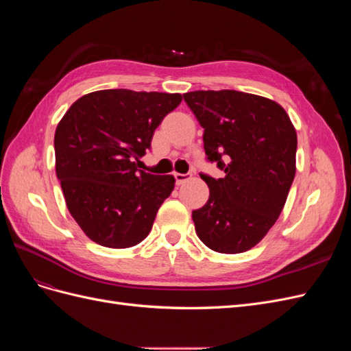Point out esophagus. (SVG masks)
I'll return each instance as SVG.
<instances>
[{"label":"esophagus","instance_id":"esophagus-1","mask_svg":"<svg viewBox=\"0 0 351 351\" xmlns=\"http://www.w3.org/2000/svg\"><path fill=\"white\" fill-rule=\"evenodd\" d=\"M174 178H176V184L177 186L183 184V183L187 182V180H190V177L187 174H180V173H174Z\"/></svg>","mask_w":351,"mask_h":351}]
</instances>
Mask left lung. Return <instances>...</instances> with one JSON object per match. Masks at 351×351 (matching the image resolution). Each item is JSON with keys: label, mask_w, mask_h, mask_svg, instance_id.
Wrapping results in <instances>:
<instances>
[{"label": "left lung", "mask_w": 351, "mask_h": 351, "mask_svg": "<svg viewBox=\"0 0 351 351\" xmlns=\"http://www.w3.org/2000/svg\"><path fill=\"white\" fill-rule=\"evenodd\" d=\"M205 129L209 161L226 173L202 174L209 199L192 212L197 237L219 253H243L277 222L295 174L297 134L289 114L272 99L237 90L183 95Z\"/></svg>", "instance_id": "obj_1"}]
</instances>
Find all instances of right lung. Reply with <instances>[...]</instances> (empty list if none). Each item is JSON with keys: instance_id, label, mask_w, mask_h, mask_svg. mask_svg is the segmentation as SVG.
<instances>
[{"instance_id": "obj_1", "label": "right lung", "mask_w": 351, "mask_h": 351, "mask_svg": "<svg viewBox=\"0 0 351 351\" xmlns=\"http://www.w3.org/2000/svg\"><path fill=\"white\" fill-rule=\"evenodd\" d=\"M182 99L180 93L97 90L83 95L60 120L57 177L69 212L92 241L125 249L149 234L176 180L145 173L137 164Z\"/></svg>"}]
</instances>
